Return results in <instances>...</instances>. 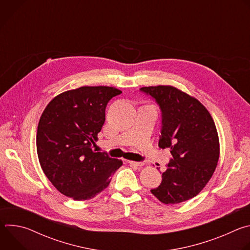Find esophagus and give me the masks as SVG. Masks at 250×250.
Here are the masks:
<instances>
[{"mask_svg":"<svg viewBox=\"0 0 250 250\" xmlns=\"http://www.w3.org/2000/svg\"><path fill=\"white\" fill-rule=\"evenodd\" d=\"M127 163L129 165H132V166H142V165H144V163H142V162H137V161H127Z\"/></svg>","mask_w":250,"mask_h":250,"instance_id":"esophagus-1","label":"esophagus"}]
</instances>
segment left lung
<instances>
[{
    "label": "left lung",
    "mask_w": 250,
    "mask_h": 250,
    "mask_svg": "<svg viewBox=\"0 0 250 250\" xmlns=\"http://www.w3.org/2000/svg\"><path fill=\"white\" fill-rule=\"evenodd\" d=\"M161 111L158 146L170 148L172 158L161 184L150 190L163 204L197 196L209 181L220 157L217 127L208 110L195 98L172 86L142 87Z\"/></svg>",
    "instance_id": "left-lung-1"
}]
</instances>
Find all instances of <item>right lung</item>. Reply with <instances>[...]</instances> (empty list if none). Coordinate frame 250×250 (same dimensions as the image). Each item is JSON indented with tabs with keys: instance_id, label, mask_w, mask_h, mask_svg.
<instances>
[{
	"instance_id": "add662e5",
	"label": "right lung",
	"mask_w": 250,
	"mask_h": 250,
	"mask_svg": "<svg viewBox=\"0 0 250 250\" xmlns=\"http://www.w3.org/2000/svg\"><path fill=\"white\" fill-rule=\"evenodd\" d=\"M121 93L114 87L84 86L56 96L46 105L38 126L37 150L44 174L61 194L76 201L92 199L123 165L92 149L106 104Z\"/></svg>"
}]
</instances>
